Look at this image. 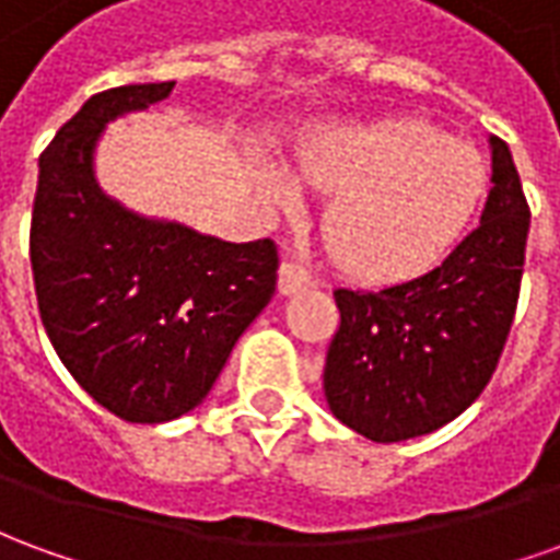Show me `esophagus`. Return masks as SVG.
Returning a JSON list of instances; mask_svg holds the SVG:
<instances>
[{
  "label": "esophagus",
  "instance_id": "1",
  "mask_svg": "<svg viewBox=\"0 0 560 560\" xmlns=\"http://www.w3.org/2000/svg\"><path fill=\"white\" fill-rule=\"evenodd\" d=\"M312 284V276L305 272L303 267H296V264H281L279 267V293L281 296H293V293L305 291Z\"/></svg>",
  "mask_w": 560,
  "mask_h": 560
}]
</instances>
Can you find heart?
I'll return each instance as SVG.
<instances>
[{"instance_id":"b5f03b06","label":"heart","mask_w":560,"mask_h":560,"mask_svg":"<svg viewBox=\"0 0 560 560\" xmlns=\"http://www.w3.org/2000/svg\"><path fill=\"white\" fill-rule=\"evenodd\" d=\"M296 171L317 191H336L324 240L341 272L363 284H399L438 267L489 188L480 152L422 119L324 128L303 143ZM257 188L272 209L300 203V185L279 167L260 173Z\"/></svg>"}]
</instances>
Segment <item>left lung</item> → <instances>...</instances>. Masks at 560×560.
<instances>
[{"label": "left lung", "instance_id": "obj_1", "mask_svg": "<svg viewBox=\"0 0 560 560\" xmlns=\"http://www.w3.org/2000/svg\"><path fill=\"white\" fill-rule=\"evenodd\" d=\"M480 228L441 267L381 291H339L324 396L348 429L396 444L441 429L489 384L516 315L530 212L504 140L489 135Z\"/></svg>", "mask_w": 560, "mask_h": 560}]
</instances>
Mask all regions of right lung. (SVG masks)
Returning <instances> with one entry per match:
<instances>
[{
	"mask_svg": "<svg viewBox=\"0 0 560 560\" xmlns=\"http://www.w3.org/2000/svg\"><path fill=\"white\" fill-rule=\"evenodd\" d=\"M173 83L98 92L38 161L30 257L59 360L126 422L195 411L233 345L276 293L272 240L228 243L110 197L95 176L107 122L164 102Z\"/></svg>",
	"mask_w": 560,
	"mask_h": 560,
	"instance_id": "1",
	"label": "right lung"
}]
</instances>
